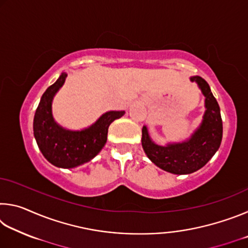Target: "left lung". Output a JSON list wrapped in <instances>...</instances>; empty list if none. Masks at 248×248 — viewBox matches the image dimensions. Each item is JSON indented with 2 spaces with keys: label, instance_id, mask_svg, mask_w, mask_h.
<instances>
[{
  "label": "left lung",
  "instance_id": "left-lung-1",
  "mask_svg": "<svg viewBox=\"0 0 248 248\" xmlns=\"http://www.w3.org/2000/svg\"><path fill=\"white\" fill-rule=\"evenodd\" d=\"M198 83L205 96V114L200 128L189 141L159 146L151 141L146 127L142 128V146L148 157L159 169L173 174H190L207 164L220 148L222 141V118L220 107L212 95L209 84L201 77L190 78Z\"/></svg>",
  "mask_w": 248,
  "mask_h": 248
}]
</instances>
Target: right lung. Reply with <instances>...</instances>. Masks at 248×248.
<instances>
[{"label":"right lung","instance_id":"right-lung-1","mask_svg":"<svg viewBox=\"0 0 248 248\" xmlns=\"http://www.w3.org/2000/svg\"><path fill=\"white\" fill-rule=\"evenodd\" d=\"M65 78L66 73H62L41 96L33 117V136L41 153L51 164L72 169L90 162L99 153L107 141L108 127L112 121L123 117L124 111H108L92 127L82 131L61 128L52 118L51 102Z\"/></svg>","mask_w":248,"mask_h":248}]
</instances>
